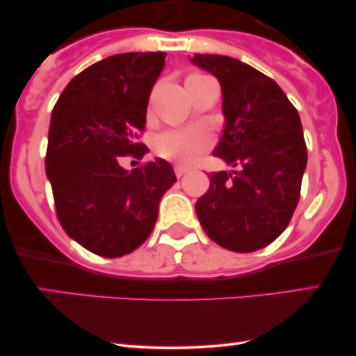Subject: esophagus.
Wrapping results in <instances>:
<instances>
[{
    "label": "esophagus",
    "instance_id": "1",
    "mask_svg": "<svg viewBox=\"0 0 356 356\" xmlns=\"http://www.w3.org/2000/svg\"><path fill=\"white\" fill-rule=\"evenodd\" d=\"M174 172L177 177H182V175H186L187 172H189V169H187V167H182V165H175Z\"/></svg>",
    "mask_w": 356,
    "mask_h": 356
}]
</instances>
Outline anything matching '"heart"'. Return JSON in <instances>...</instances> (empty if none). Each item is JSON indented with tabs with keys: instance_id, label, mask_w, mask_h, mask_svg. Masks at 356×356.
<instances>
[{
	"instance_id": "1",
	"label": "heart",
	"mask_w": 356,
	"mask_h": 356,
	"mask_svg": "<svg viewBox=\"0 0 356 356\" xmlns=\"http://www.w3.org/2000/svg\"><path fill=\"white\" fill-rule=\"evenodd\" d=\"M209 144L211 137L204 129H175L155 138V152L179 164H191Z\"/></svg>"
}]
</instances>
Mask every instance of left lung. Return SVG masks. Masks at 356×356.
<instances>
[{"instance_id": "obj_1", "label": "left lung", "mask_w": 356, "mask_h": 356, "mask_svg": "<svg viewBox=\"0 0 356 356\" xmlns=\"http://www.w3.org/2000/svg\"><path fill=\"white\" fill-rule=\"evenodd\" d=\"M191 63L222 90L224 130L212 154L239 167L209 175L195 214L219 246L257 251L288 227L300 201L308 161L300 115L275 80L241 60L195 53Z\"/></svg>"}]
</instances>
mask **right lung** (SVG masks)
I'll list each match as a JSON object with an SVG mask.
<instances>
[{
    "label": "right lung",
    "instance_id": "right-lung-1",
    "mask_svg": "<svg viewBox=\"0 0 356 356\" xmlns=\"http://www.w3.org/2000/svg\"><path fill=\"white\" fill-rule=\"evenodd\" d=\"M164 65V51L97 61L67 85L51 112L44 169L56 216L73 241L99 256L120 257L140 246L177 181L164 159L134 170L120 165L124 155L149 152L136 137Z\"/></svg>",
    "mask_w": 356,
    "mask_h": 356
}]
</instances>
